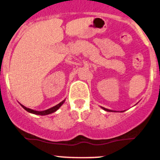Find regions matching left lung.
<instances>
[{"label": "left lung", "instance_id": "1", "mask_svg": "<svg viewBox=\"0 0 160 160\" xmlns=\"http://www.w3.org/2000/svg\"><path fill=\"white\" fill-rule=\"evenodd\" d=\"M102 108H103V109L105 110V111H107V112H113V111H112V110H109V109H107V108H103V107H102Z\"/></svg>", "mask_w": 160, "mask_h": 160}]
</instances>
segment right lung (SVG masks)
Here are the masks:
<instances>
[{"label": "right lung", "instance_id": "add662e5", "mask_svg": "<svg viewBox=\"0 0 160 160\" xmlns=\"http://www.w3.org/2000/svg\"><path fill=\"white\" fill-rule=\"evenodd\" d=\"M64 101H65V99L63 100L62 102H61L59 104L56 105L55 106L52 107V108H48V109L47 110H45V111H36V110H32L31 109V108H26V106H22V105H21V106L22 107V108H24V109L26 110V111H27L28 112H30V113H32V114H35V115H49V114H52L53 113V112H56L58 109L60 107L62 106L63 103L64 102Z\"/></svg>", "mask_w": 160, "mask_h": 160}]
</instances>
